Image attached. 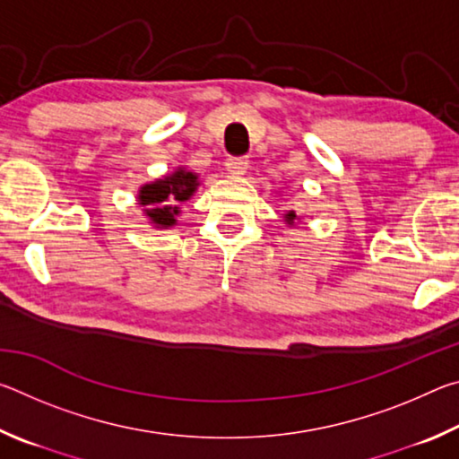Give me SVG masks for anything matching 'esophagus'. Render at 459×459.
Returning <instances> with one entry per match:
<instances>
[{
  "instance_id": "1",
  "label": "esophagus",
  "mask_w": 459,
  "mask_h": 459,
  "mask_svg": "<svg viewBox=\"0 0 459 459\" xmlns=\"http://www.w3.org/2000/svg\"><path fill=\"white\" fill-rule=\"evenodd\" d=\"M248 168L247 158H229L227 160V172L232 176H243Z\"/></svg>"
}]
</instances>
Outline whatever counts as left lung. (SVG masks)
Masks as SVG:
<instances>
[{"label": "left lung", "mask_w": 459, "mask_h": 459, "mask_svg": "<svg viewBox=\"0 0 459 459\" xmlns=\"http://www.w3.org/2000/svg\"><path fill=\"white\" fill-rule=\"evenodd\" d=\"M295 221H298V216H295V211H290V212L285 214V222L287 224H293Z\"/></svg>", "instance_id": "obj_1"}]
</instances>
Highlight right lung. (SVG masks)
Segmentation results:
<instances>
[{
    "label": "right lung",
    "instance_id": "right-lung-1",
    "mask_svg": "<svg viewBox=\"0 0 459 459\" xmlns=\"http://www.w3.org/2000/svg\"><path fill=\"white\" fill-rule=\"evenodd\" d=\"M198 188V176L186 168H178L174 174L160 178L152 184H143L139 188V204L143 206L145 216H150L152 224L158 229H169L178 222L180 204L192 198Z\"/></svg>",
    "mask_w": 459,
    "mask_h": 459
}]
</instances>
